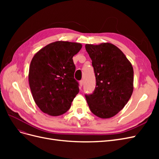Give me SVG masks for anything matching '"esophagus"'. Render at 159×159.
Returning a JSON list of instances; mask_svg holds the SVG:
<instances>
[{
  "mask_svg": "<svg viewBox=\"0 0 159 159\" xmlns=\"http://www.w3.org/2000/svg\"><path fill=\"white\" fill-rule=\"evenodd\" d=\"M80 87H82V85H84V81L83 80H81L80 81Z\"/></svg>",
  "mask_w": 159,
  "mask_h": 159,
  "instance_id": "1",
  "label": "esophagus"
}]
</instances>
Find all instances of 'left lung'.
I'll use <instances>...</instances> for the list:
<instances>
[{"label":"left lung","mask_w":159,"mask_h":159,"mask_svg":"<svg viewBox=\"0 0 159 159\" xmlns=\"http://www.w3.org/2000/svg\"><path fill=\"white\" fill-rule=\"evenodd\" d=\"M96 78L94 92L85 95L88 106L96 116L111 118L129 102L133 91V68L123 52L109 42L85 44Z\"/></svg>","instance_id":"8db88e82"}]
</instances>
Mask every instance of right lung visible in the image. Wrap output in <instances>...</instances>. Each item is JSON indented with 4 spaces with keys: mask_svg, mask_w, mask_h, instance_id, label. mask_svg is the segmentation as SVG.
<instances>
[{
    "mask_svg": "<svg viewBox=\"0 0 159 159\" xmlns=\"http://www.w3.org/2000/svg\"><path fill=\"white\" fill-rule=\"evenodd\" d=\"M81 47L78 42L56 41L32 57L28 81L33 99L42 112L59 116L70 108L80 91L72 58Z\"/></svg>",
    "mask_w": 159,
    "mask_h": 159,
    "instance_id": "1",
    "label": "right lung"
}]
</instances>
